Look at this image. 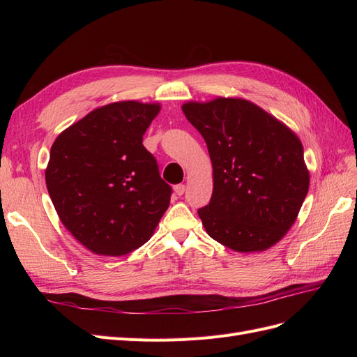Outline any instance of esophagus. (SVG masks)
<instances>
[{
    "label": "esophagus",
    "instance_id": "1",
    "mask_svg": "<svg viewBox=\"0 0 357 357\" xmlns=\"http://www.w3.org/2000/svg\"><path fill=\"white\" fill-rule=\"evenodd\" d=\"M185 190H186L185 185H176L174 186V193H176V195H178V197H181L183 193H185Z\"/></svg>",
    "mask_w": 357,
    "mask_h": 357
}]
</instances>
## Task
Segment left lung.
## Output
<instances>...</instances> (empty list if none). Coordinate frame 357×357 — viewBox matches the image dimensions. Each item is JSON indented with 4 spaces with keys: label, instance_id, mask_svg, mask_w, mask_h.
<instances>
[{
    "label": "left lung",
    "instance_id": "8db88e82",
    "mask_svg": "<svg viewBox=\"0 0 357 357\" xmlns=\"http://www.w3.org/2000/svg\"><path fill=\"white\" fill-rule=\"evenodd\" d=\"M181 110L204 137L213 165V195L198 210L205 231L235 252L268 250L295 223L308 193L301 139L243 98L189 101Z\"/></svg>",
    "mask_w": 357,
    "mask_h": 357
}]
</instances>
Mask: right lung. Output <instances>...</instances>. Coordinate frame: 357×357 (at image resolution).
Instances as JSON below:
<instances>
[{
    "mask_svg": "<svg viewBox=\"0 0 357 357\" xmlns=\"http://www.w3.org/2000/svg\"><path fill=\"white\" fill-rule=\"evenodd\" d=\"M158 102L117 101L82 117L56 137L46 186L62 225L95 255L122 256L153 235L169 205L143 135Z\"/></svg>",
    "mask_w": 357,
    "mask_h": 357,
    "instance_id": "right-lung-1",
    "label": "right lung"
}]
</instances>
